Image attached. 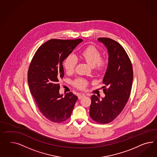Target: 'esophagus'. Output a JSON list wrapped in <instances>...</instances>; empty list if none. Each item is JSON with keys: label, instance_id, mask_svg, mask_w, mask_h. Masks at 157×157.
Wrapping results in <instances>:
<instances>
[{"label": "esophagus", "instance_id": "34e87169", "mask_svg": "<svg viewBox=\"0 0 157 157\" xmlns=\"http://www.w3.org/2000/svg\"><path fill=\"white\" fill-rule=\"evenodd\" d=\"M84 96H85V94H80L78 95V98H79V100H81Z\"/></svg>", "mask_w": 157, "mask_h": 157}]
</instances>
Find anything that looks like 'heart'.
<instances>
[{"mask_svg": "<svg viewBox=\"0 0 157 157\" xmlns=\"http://www.w3.org/2000/svg\"><path fill=\"white\" fill-rule=\"evenodd\" d=\"M80 57L97 71L103 70L108 63L105 59L101 58V52L93 46L83 50L80 53ZM77 59L75 56L70 55L67 56L63 63L67 73L71 74L74 71ZM74 85L80 89H84L87 82L84 79H78L74 82Z\"/></svg>", "mask_w": 157, "mask_h": 157, "instance_id": "obj_1", "label": "heart"}]
</instances>
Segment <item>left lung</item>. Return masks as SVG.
I'll use <instances>...</instances> for the list:
<instances>
[{
  "label": "left lung",
  "instance_id": "8db88e82",
  "mask_svg": "<svg viewBox=\"0 0 157 157\" xmlns=\"http://www.w3.org/2000/svg\"><path fill=\"white\" fill-rule=\"evenodd\" d=\"M108 52V64L105 74L102 87L105 94L100 99L91 96L90 116L96 122L109 123L123 110L131 94L133 82V70L131 60L123 47L109 38H98Z\"/></svg>",
  "mask_w": 157,
  "mask_h": 157
}]
</instances>
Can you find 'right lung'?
<instances>
[{"label":"right lung","instance_id":"add662e5","mask_svg":"<svg viewBox=\"0 0 157 157\" xmlns=\"http://www.w3.org/2000/svg\"><path fill=\"white\" fill-rule=\"evenodd\" d=\"M83 40L51 39L40 46L29 67L28 81L38 109L49 120L61 123L69 119L77 96L59 94V80L64 76L63 62Z\"/></svg>","mask_w":157,"mask_h":157}]
</instances>
